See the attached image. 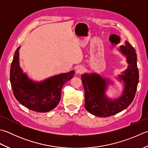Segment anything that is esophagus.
<instances>
[{
  "label": "esophagus",
  "mask_w": 148,
  "mask_h": 148,
  "mask_svg": "<svg viewBox=\"0 0 148 148\" xmlns=\"http://www.w3.org/2000/svg\"><path fill=\"white\" fill-rule=\"evenodd\" d=\"M85 72V69L83 66H78L76 69V72L78 74H82Z\"/></svg>",
  "instance_id": "1"
}]
</instances>
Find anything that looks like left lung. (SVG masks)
Listing matches in <instances>:
<instances>
[{"mask_svg":"<svg viewBox=\"0 0 148 148\" xmlns=\"http://www.w3.org/2000/svg\"><path fill=\"white\" fill-rule=\"evenodd\" d=\"M120 50L125 55L128 67L120 78L125 83L123 95L116 100H109L105 94L108 82L95 74H85L82 76L85 90V107L95 116L106 117L114 115L126 109L134 100L138 83V70L137 54L128 42L121 46Z\"/></svg>","mask_w":148,"mask_h":148,"instance_id":"left-lung-1","label":"left lung"}]
</instances>
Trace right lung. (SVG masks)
Returning a JSON list of instances; mask_svg holds the SVG:
<instances>
[{"instance_id":"right-lung-1","label":"right lung","mask_w":148,"mask_h":148,"mask_svg":"<svg viewBox=\"0 0 148 148\" xmlns=\"http://www.w3.org/2000/svg\"><path fill=\"white\" fill-rule=\"evenodd\" d=\"M19 49L14 52L10 69V82L16 100L26 108L36 112L53 110L61 100L62 89L75 74L72 71L36 83L29 79L19 65Z\"/></svg>"}]
</instances>
